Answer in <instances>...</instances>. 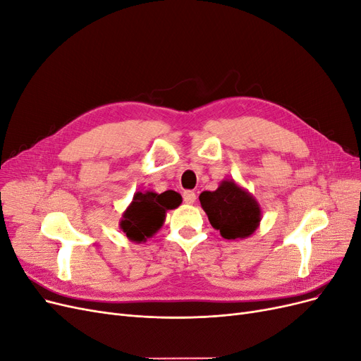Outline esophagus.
<instances>
[{"instance_id":"esophagus-1","label":"esophagus","mask_w":361,"mask_h":361,"mask_svg":"<svg viewBox=\"0 0 361 361\" xmlns=\"http://www.w3.org/2000/svg\"><path fill=\"white\" fill-rule=\"evenodd\" d=\"M195 197H197V195H195L194 191H185L183 192V202L187 204H192L195 202Z\"/></svg>"}]
</instances>
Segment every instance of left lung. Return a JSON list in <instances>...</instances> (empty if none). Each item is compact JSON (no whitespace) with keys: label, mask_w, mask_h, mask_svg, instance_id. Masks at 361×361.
I'll list each match as a JSON object with an SVG mask.
<instances>
[{"label":"left lung","mask_w":361,"mask_h":361,"mask_svg":"<svg viewBox=\"0 0 361 361\" xmlns=\"http://www.w3.org/2000/svg\"><path fill=\"white\" fill-rule=\"evenodd\" d=\"M199 199L211 226L226 239H245L260 226L259 202L233 179L223 180L215 191H203Z\"/></svg>","instance_id":"left-lung-1"}]
</instances>
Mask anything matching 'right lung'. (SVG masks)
Here are the masks:
<instances>
[{"label":"right lung","mask_w":361,"mask_h":361,"mask_svg":"<svg viewBox=\"0 0 361 361\" xmlns=\"http://www.w3.org/2000/svg\"><path fill=\"white\" fill-rule=\"evenodd\" d=\"M180 203V194L173 190L161 194L152 190L137 191L120 218V231L129 241L146 243L162 227L167 211L176 209Z\"/></svg>","instance_id":"add662e5"}]
</instances>
